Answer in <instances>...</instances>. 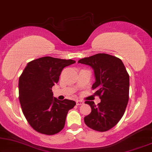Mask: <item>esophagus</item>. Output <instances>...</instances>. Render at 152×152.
<instances>
[{"label": "esophagus", "instance_id": "34e87169", "mask_svg": "<svg viewBox=\"0 0 152 152\" xmlns=\"http://www.w3.org/2000/svg\"><path fill=\"white\" fill-rule=\"evenodd\" d=\"M76 104H77V105L80 106V105L83 104H84V102L82 100H76Z\"/></svg>", "mask_w": 152, "mask_h": 152}]
</instances>
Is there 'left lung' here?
<instances>
[{
    "mask_svg": "<svg viewBox=\"0 0 152 152\" xmlns=\"http://www.w3.org/2000/svg\"><path fill=\"white\" fill-rule=\"evenodd\" d=\"M78 63L93 68L95 82L92 88L101 99L97 105L85 102L91 108V113L84 117L85 124L97 132L109 130L121 119L128 104L129 76L125 66L119 58L104 53L81 59Z\"/></svg>",
    "mask_w": 152,
    "mask_h": 152,
    "instance_id": "obj_1",
    "label": "left lung"
}]
</instances>
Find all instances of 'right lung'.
<instances>
[{
  "label": "right lung",
  "mask_w": 152,
  "mask_h": 152,
  "mask_svg": "<svg viewBox=\"0 0 152 152\" xmlns=\"http://www.w3.org/2000/svg\"><path fill=\"white\" fill-rule=\"evenodd\" d=\"M72 59L44 57L27 64L18 80L19 101L27 121L35 131L45 135L57 134L65 125L68 112L75 102L53 97L52 87L59 82Z\"/></svg>",
  "instance_id": "1"
}]
</instances>
